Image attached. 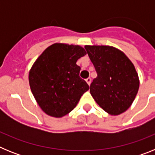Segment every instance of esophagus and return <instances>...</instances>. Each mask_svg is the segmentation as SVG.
<instances>
[{"label":"esophagus","instance_id":"esophagus-1","mask_svg":"<svg viewBox=\"0 0 155 155\" xmlns=\"http://www.w3.org/2000/svg\"><path fill=\"white\" fill-rule=\"evenodd\" d=\"M91 78H87L86 79V82H87L88 85H90V84H91Z\"/></svg>","mask_w":155,"mask_h":155}]
</instances>
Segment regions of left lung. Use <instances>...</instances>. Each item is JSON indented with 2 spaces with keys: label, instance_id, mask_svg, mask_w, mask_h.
Returning a JSON list of instances; mask_svg holds the SVG:
<instances>
[{
  "label": "left lung",
  "instance_id": "8db88e82",
  "mask_svg": "<svg viewBox=\"0 0 155 155\" xmlns=\"http://www.w3.org/2000/svg\"><path fill=\"white\" fill-rule=\"evenodd\" d=\"M97 72L90 92L100 107L117 116L132 105L139 89V78L134 64L116 48L109 46H85Z\"/></svg>",
  "mask_w": 155,
  "mask_h": 155
}]
</instances>
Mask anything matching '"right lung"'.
Listing matches in <instances>:
<instances>
[{"label": "right lung", "mask_w": 155, "mask_h": 155, "mask_svg": "<svg viewBox=\"0 0 155 155\" xmlns=\"http://www.w3.org/2000/svg\"><path fill=\"white\" fill-rule=\"evenodd\" d=\"M85 54L80 46L54 43L34 63L28 74L30 88L45 113L57 118L68 114L89 89L76 64Z\"/></svg>", "instance_id": "add662e5"}]
</instances>
